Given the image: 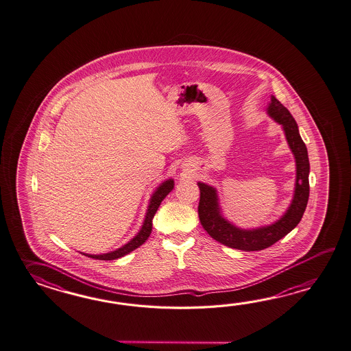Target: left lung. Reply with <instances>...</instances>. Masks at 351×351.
Here are the masks:
<instances>
[{"instance_id": "1", "label": "left lung", "mask_w": 351, "mask_h": 351, "mask_svg": "<svg viewBox=\"0 0 351 351\" xmlns=\"http://www.w3.org/2000/svg\"><path fill=\"white\" fill-rule=\"evenodd\" d=\"M266 112L274 121L281 125L296 164L293 200L285 214L270 225L255 229L239 228L222 214L217 190L208 184L197 182V186L200 189L199 217L202 228L216 241L237 250L258 251L271 246L298 226L308 205L310 164L308 149L299 134L298 123L289 110L282 106V104L272 95Z\"/></svg>"}]
</instances>
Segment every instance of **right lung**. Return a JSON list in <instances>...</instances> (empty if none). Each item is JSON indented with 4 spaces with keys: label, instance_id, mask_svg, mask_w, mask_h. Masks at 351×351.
Listing matches in <instances>:
<instances>
[{
    "label": "right lung",
    "instance_id": "right-lung-1",
    "mask_svg": "<svg viewBox=\"0 0 351 351\" xmlns=\"http://www.w3.org/2000/svg\"><path fill=\"white\" fill-rule=\"evenodd\" d=\"M173 185H175L173 179H167L156 187V190L151 195L149 206H147L146 215H145V219H143V226H141V229L137 232L136 235L130 240L129 243L122 245L121 247H119L116 250L106 252V254H97V255L85 254V252H81V254L85 255L87 258H96V260H116V258H120L125 256V255H128L131 251H134L138 246H141L150 237L151 231H152V219L156 214L160 204L162 202V200L169 193H171Z\"/></svg>",
    "mask_w": 351,
    "mask_h": 351
}]
</instances>
